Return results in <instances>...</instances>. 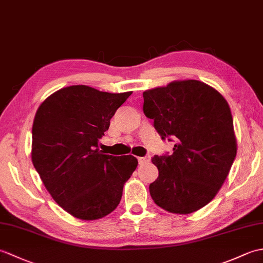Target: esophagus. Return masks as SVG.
Wrapping results in <instances>:
<instances>
[{
	"instance_id": "1",
	"label": "esophagus",
	"mask_w": 263,
	"mask_h": 263,
	"mask_svg": "<svg viewBox=\"0 0 263 263\" xmlns=\"http://www.w3.org/2000/svg\"><path fill=\"white\" fill-rule=\"evenodd\" d=\"M138 160H139V164H146V163H148V161H150V157H139L138 158Z\"/></svg>"
}]
</instances>
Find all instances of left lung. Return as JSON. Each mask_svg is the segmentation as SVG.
<instances>
[{
  "mask_svg": "<svg viewBox=\"0 0 263 263\" xmlns=\"http://www.w3.org/2000/svg\"><path fill=\"white\" fill-rule=\"evenodd\" d=\"M143 113L161 139L175 137L174 153L155 156L159 175L149 185L154 202L187 215L216 197L236 157L230 105L215 88L198 80L173 81L143 91Z\"/></svg>",
  "mask_w": 263,
  "mask_h": 263,
  "instance_id": "left-lung-1",
  "label": "left lung"
}]
</instances>
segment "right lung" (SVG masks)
<instances>
[{
	"mask_svg": "<svg viewBox=\"0 0 263 263\" xmlns=\"http://www.w3.org/2000/svg\"><path fill=\"white\" fill-rule=\"evenodd\" d=\"M131 93L70 86L48 96L36 111L32 164L55 202L78 219L96 220L114 211L137 168L133 156L115 157L98 148Z\"/></svg>",
	"mask_w": 263,
	"mask_h": 263,
	"instance_id": "right-lung-1",
	"label": "right lung"
}]
</instances>
